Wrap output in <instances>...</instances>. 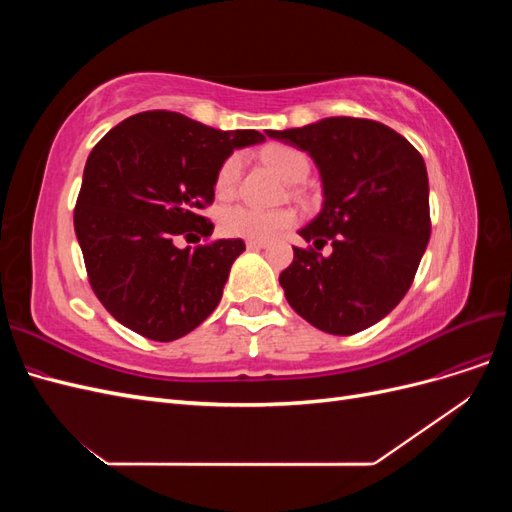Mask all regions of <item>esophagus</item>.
Listing matches in <instances>:
<instances>
[{"label": "esophagus", "instance_id": "obj_1", "mask_svg": "<svg viewBox=\"0 0 512 512\" xmlns=\"http://www.w3.org/2000/svg\"><path fill=\"white\" fill-rule=\"evenodd\" d=\"M247 250H262V247H267V241H247Z\"/></svg>", "mask_w": 512, "mask_h": 512}]
</instances>
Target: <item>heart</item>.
<instances>
[{
    "instance_id": "heart-1",
    "label": "heart",
    "mask_w": 512,
    "mask_h": 512,
    "mask_svg": "<svg viewBox=\"0 0 512 512\" xmlns=\"http://www.w3.org/2000/svg\"><path fill=\"white\" fill-rule=\"evenodd\" d=\"M260 158L288 183L303 181L309 173V158L297 147L273 143L260 151ZM243 170L241 153H230L215 175V194L228 200L237 194ZM297 224L292 209H256L247 205L228 207L220 213V228L224 235L250 241H269L280 232Z\"/></svg>"
}]
</instances>
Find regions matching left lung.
I'll use <instances>...</instances> for the list:
<instances>
[{"instance_id":"8db88e82","label":"left lung","mask_w":512,"mask_h":512,"mask_svg":"<svg viewBox=\"0 0 512 512\" xmlns=\"http://www.w3.org/2000/svg\"><path fill=\"white\" fill-rule=\"evenodd\" d=\"M267 136L307 151L324 188L318 218L299 230L280 273L286 301L331 335H354L406 297L431 235L423 156L380 121L327 117ZM329 242V257L319 254Z\"/></svg>"}]
</instances>
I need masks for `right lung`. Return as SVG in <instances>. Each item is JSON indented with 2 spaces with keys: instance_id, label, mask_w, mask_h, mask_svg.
I'll use <instances>...</instances> for the list:
<instances>
[{
  "instance_id": "obj_1",
  "label": "right lung",
  "mask_w": 512,
  "mask_h": 512,
  "mask_svg": "<svg viewBox=\"0 0 512 512\" xmlns=\"http://www.w3.org/2000/svg\"><path fill=\"white\" fill-rule=\"evenodd\" d=\"M260 141L256 130L222 132L181 113L145 111L91 149L74 232L91 290L123 327L173 342L218 307L245 243L218 239L179 250L175 239L211 237L203 209L213 203L220 164L232 149Z\"/></svg>"
}]
</instances>
